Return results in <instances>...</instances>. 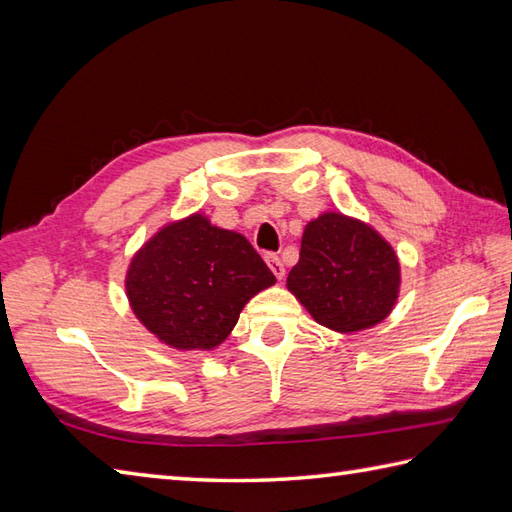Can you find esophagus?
Here are the masks:
<instances>
[{"mask_svg": "<svg viewBox=\"0 0 512 512\" xmlns=\"http://www.w3.org/2000/svg\"><path fill=\"white\" fill-rule=\"evenodd\" d=\"M266 264H268V268L273 270V275L277 277V279H284V275H286V268H284V262H281V257L279 255H275V253H268L266 255Z\"/></svg>", "mask_w": 512, "mask_h": 512, "instance_id": "esophagus-1", "label": "esophagus"}]
</instances>
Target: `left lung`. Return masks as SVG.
I'll use <instances>...</instances> for the list:
<instances>
[{
  "instance_id": "1",
  "label": "left lung",
  "mask_w": 512,
  "mask_h": 512,
  "mask_svg": "<svg viewBox=\"0 0 512 512\" xmlns=\"http://www.w3.org/2000/svg\"><path fill=\"white\" fill-rule=\"evenodd\" d=\"M288 290L312 319L336 332H361L383 321L400 288V264L372 226L343 213L308 222Z\"/></svg>"
}]
</instances>
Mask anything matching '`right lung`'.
Returning a JSON list of instances; mask_svg holds the SVG:
<instances>
[{
	"label": "right lung",
	"instance_id": "1",
	"mask_svg": "<svg viewBox=\"0 0 512 512\" xmlns=\"http://www.w3.org/2000/svg\"><path fill=\"white\" fill-rule=\"evenodd\" d=\"M275 275L244 235L204 215L171 222L134 255L127 299L138 321L176 350H213Z\"/></svg>",
	"mask_w": 512,
	"mask_h": 512
}]
</instances>
